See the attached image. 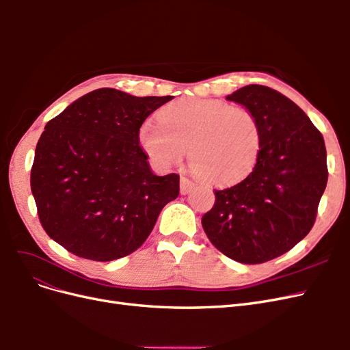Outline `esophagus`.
Segmentation results:
<instances>
[{"instance_id":"esophagus-1","label":"esophagus","mask_w":350,"mask_h":350,"mask_svg":"<svg viewBox=\"0 0 350 350\" xmlns=\"http://www.w3.org/2000/svg\"><path fill=\"white\" fill-rule=\"evenodd\" d=\"M193 188H194V183L189 181L188 178L183 176L181 178V184H179V189H181V194H188Z\"/></svg>"}]
</instances>
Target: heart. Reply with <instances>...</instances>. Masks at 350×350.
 I'll return each mask as SVG.
<instances>
[{"instance_id":"heart-1","label":"heart","mask_w":350,"mask_h":350,"mask_svg":"<svg viewBox=\"0 0 350 350\" xmlns=\"http://www.w3.org/2000/svg\"><path fill=\"white\" fill-rule=\"evenodd\" d=\"M159 121L142 125L139 140L156 165L183 161L189 149L193 171L216 185L247 178L261 152V129L242 107L217 99H183L159 112Z\"/></svg>"}]
</instances>
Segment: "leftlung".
Segmentation results:
<instances>
[{
	"instance_id": "1",
	"label": "left lung",
	"mask_w": 350,
	"mask_h": 350,
	"mask_svg": "<svg viewBox=\"0 0 350 350\" xmlns=\"http://www.w3.org/2000/svg\"><path fill=\"white\" fill-rule=\"evenodd\" d=\"M226 99L257 118L261 152L243 181L215 189V206L201 225L226 257L266 262L311 230L328 178L325 144L306 113L278 90L250 84Z\"/></svg>"
}]
</instances>
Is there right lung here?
I'll list each match as a JSON object with an SVG mask.
<instances>
[{
	"label": "right lung",
	"mask_w": 350,
	"mask_h": 350,
	"mask_svg": "<svg viewBox=\"0 0 350 350\" xmlns=\"http://www.w3.org/2000/svg\"><path fill=\"white\" fill-rule=\"evenodd\" d=\"M172 98L103 88L46 124L30 188L45 232L74 256L93 261L129 256L178 197L179 175H154L139 140L144 120Z\"/></svg>",
	"instance_id": "add662e5"
}]
</instances>
